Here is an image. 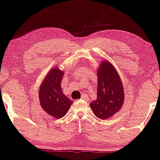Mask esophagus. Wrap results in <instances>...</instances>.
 <instances>
[{"label":"esophagus","instance_id":"1","mask_svg":"<svg viewBox=\"0 0 160 160\" xmlns=\"http://www.w3.org/2000/svg\"><path fill=\"white\" fill-rule=\"evenodd\" d=\"M82 99H84V100H87L88 99V97L87 95H85V94H83L82 96Z\"/></svg>","mask_w":160,"mask_h":160}]
</instances>
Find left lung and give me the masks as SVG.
<instances>
[{
  "label": "left lung",
  "mask_w": 160,
  "mask_h": 160,
  "mask_svg": "<svg viewBox=\"0 0 160 160\" xmlns=\"http://www.w3.org/2000/svg\"><path fill=\"white\" fill-rule=\"evenodd\" d=\"M97 98L90 103L98 118H110L119 112L124 102L122 84L116 69L109 61L101 62L97 68Z\"/></svg>",
  "instance_id": "obj_1"
}]
</instances>
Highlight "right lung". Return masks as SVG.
Listing matches in <instances>:
<instances>
[{
  "instance_id": "obj_1",
  "label": "right lung",
  "mask_w": 160,
  "mask_h": 160,
  "mask_svg": "<svg viewBox=\"0 0 160 160\" xmlns=\"http://www.w3.org/2000/svg\"><path fill=\"white\" fill-rule=\"evenodd\" d=\"M63 74V71L58 67L52 68L44 78L39 92L42 108L56 119L63 118L73 103L62 91L61 84Z\"/></svg>"
}]
</instances>
